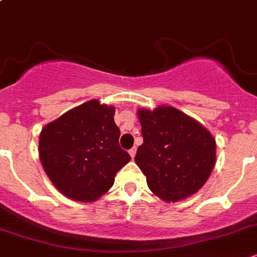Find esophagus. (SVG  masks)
I'll return each instance as SVG.
<instances>
[{"label":"esophagus","instance_id":"34e87169","mask_svg":"<svg viewBox=\"0 0 257 257\" xmlns=\"http://www.w3.org/2000/svg\"><path fill=\"white\" fill-rule=\"evenodd\" d=\"M136 153H137V148L136 147H133V148H132V150H129V155H131L132 158H134Z\"/></svg>","mask_w":257,"mask_h":257}]
</instances>
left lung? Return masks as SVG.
Listing matches in <instances>:
<instances>
[{
  "label": "left lung",
  "mask_w": 257,
  "mask_h": 257,
  "mask_svg": "<svg viewBox=\"0 0 257 257\" xmlns=\"http://www.w3.org/2000/svg\"><path fill=\"white\" fill-rule=\"evenodd\" d=\"M143 145L136 164L150 190L166 203L195 194L207 183L215 165V140L203 124L176 107H140Z\"/></svg>",
  "instance_id": "obj_1"
}]
</instances>
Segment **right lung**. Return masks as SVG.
Returning a JSON list of instances; mask_svg holds the SVG:
<instances>
[{"mask_svg":"<svg viewBox=\"0 0 257 257\" xmlns=\"http://www.w3.org/2000/svg\"><path fill=\"white\" fill-rule=\"evenodd\" d=\"M115 107L90 100L48 123L39 136L45 174L64 196L91 203L114 185L115 175L131 161L119 146Z\"/></svg>","mask_w":257,"mask_h":257,"instance_id":"1","label":"right lung"}]
</instances>
